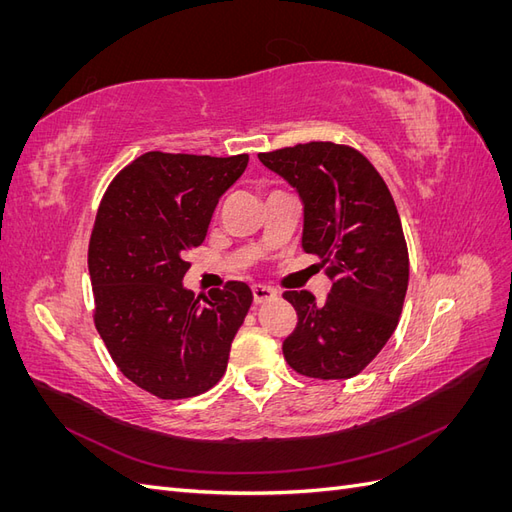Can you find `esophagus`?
<instances>
[{
    "label": "esophagus",
    "instance_id": "34e87169",
    "mask_svg": "<svg viewBox=\"0 0 512 512\" xmlns=\"http://www.w3.org/2000/svg\"><path fill=\"white\" fill-rule=\"evenodd\" d=\"M252 294H254V303H265V301L277 299V290L269 288V286H262V284L252 286Z\"/></svg>",
    "mask_w": 512,
    "mask_h": 512
}]
</instances>
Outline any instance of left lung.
Segmentation results:
<instances>
[{
    "mask_svg": "<svg viewBox=\"0 0 512 512\" xmlns=\"http://www.w3.org/2000/svg\"><path fill=\"white\" fill-rule=\"evenodd\" d=\"M258 160L297 190L301 245L329 265L333 282L320 303L307 290L284 292L299 318L284 339V359L307 378L361 374L397 329L408 290L395 200L378 170L348 145L314 141L258 153Z\"/></svg>",
    "mask_w": 512,
    "mask_h": 512,
    "instance_id": "8db88e82",
    "label": "left lung"
}]
</instances>
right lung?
Instances as JSON below:
<instances>
[{
	"instance_id": "right-lung-1",
	"label": "right lung",
	"mask_w": 512,
	"mask_h": 512,
	"mask_svg": "<svg viewBox=\"0 0 512 512\" xmlns=\"http://www.w3.org/2000/svg\"><path fill=\"white\" fill-rule=\"evenodd\" d=\"M247 160L149 151L121 170L100 203L87 254L96 329L121 374L160 399L218 384L252 305L243 282L209 294L183 286L188 252L205 241Z\"/></svg>"
}]
</instances>
